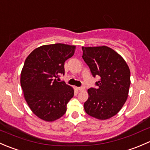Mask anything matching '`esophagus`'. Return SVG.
<instances>
[{
	"label": "esophagus",
	"instance_id": "34e87169",
	"mask_svg": "<svg viewBox=\"0 0 150 150\" xmlns=\"http://www.w3.org/2000/svg\"><path fill=\"white\" fill-rule=\"evenodd\" d=\"M77 89H78V91H83L85 90V86H81V87H78V88H77Z\"/></svg>",
	"mask_w": 150,
	"mask_h": 150
}]
</instances>
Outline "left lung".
Returning <instances> with one entry per match:
<instances>
[{
	"label": "left lung",
	"mask_w": 150,
	"mask_h": 150,
	"mask_svg": "<svg viewBox=\"0 0 150 150\" xmlns=\"http://www.w3.org/2000/svg\"><path fill=\"white\" fill-rule=\"evenodd\" d=\"M83 59L93 77L99 75L97 88L88 90V99L84 103L88 115L99 120L115 115L128 97L131 72L123 58L107 46L82 47Z\"/></svg>",
	"instance_id": "1"
}]
</instances>
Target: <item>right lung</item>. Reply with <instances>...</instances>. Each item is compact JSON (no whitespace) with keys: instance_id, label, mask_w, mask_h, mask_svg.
I'll use <instances>...</instances> for the list:
<instances>
[{"instance_id":"obj_1","label":"right lung","mask_w":150,"mask_h":150,"mask_svg":"<svg viewBox=\"0 0 150 150\" xmlns=\"http://www.w3.org/2000/svg\"><path fill=\"white\" fill-rule=\"evenodd\" d=\"M75 46L62 43L45 45L27 57L21 72V86L33 112L46 121L57 120L65 114L74 90L64 81V62L75 53Z\"/></svg>"}]
</instances>
